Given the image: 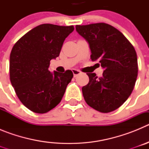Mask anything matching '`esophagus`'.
<instances>
[{"mask_svg":"<svg viewBox=\"0 0 149 149\" xmlns=\"http://www.w3.org/2000/svg\"><path fill=\"white\" fill-rule=\"evenodd\" d=\"M72 72H73V74L74 77H76L77 75H78L79 74H81V71L77 70V69H72Z\"/></svg>","mask_w":149,"mask_h":149,"instance_id":"obj_1","label":"esophagus"}]
</instances>
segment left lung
Segmentation results:
<instances>
[{"label": "left lung", "mask_w": 149, "mask_h": 149, "mask_svg": "<svg viewBox=\"0 0 149 149\" xmlns=\"http://www.w3.org/2000/svg\"><path fill=\"white\" fill-rule=\"evenodd\" d=\"M76 31L86 39L91 59L104 68L102 76L86 73L89 81L82 87L89 106L101 113L118 109L134 89L138 72L134 46L119 30L105 23L76 25Z\"/></svg>", "instance_id": "8db88e82"}]
</instances>
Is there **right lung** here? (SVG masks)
I'll return each instance as SVG.
<instances>
[{
    "label": "right lung",
    "mask_w": 149,
    "mask_h": 149,
    "mask_svg": "<svg viewBox=\"0 0 149 149\" xmlns=\"http://www.w3.org/2000/svg\"><path fill=\"white\" fill-rule=\"evenodd\" d=\"M74 26L43 24L34 27L14 45L10 57L12 86L22 103L36 113H45L61 101L73 73L48 70L59 56Z\"/></svg>",
    "instance_id": "obj_1"
}]
</instances>
